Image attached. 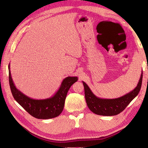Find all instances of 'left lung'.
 <instances>
[{"instance_id":"left-lung-1","label":"left lung","mask_w":148,"mask_h":148,"mask_svg":"<svg viewBox=\"0 0 148 148\" xmlns=\"http://www.w3.org/2000/svg\"><path fill=\"white\" fill-rule=\"evenodd\" d=\"M143 79V71L136 87L133 91L115 99H102L94 95L88 85L83 82L84 96L88 108L97 115L112 116L120 114L126 108L140 92Z\"/></svg>"}]
</instances>
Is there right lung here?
<instances>
[{
	"mask_svg": "<svg viewBox=\"0 0 148 148\" xmlns=\"http://www.w3.org/2000/svg\"><path fill=\"white\" fill-rule=\"evenodd\" d=\"M9 84L15 101L33 117L39 119H50L59 116L64 109L65 98L71 85L78 81L77 77H68L62 81L60 88L53 96L45 99H34L21 92L13 83L10 64Z\"/></svg>",
	"mask_w": 148,
	"mask_h": 148,
	"instance_id": "obj_1",
	"label": "right lung"
}]
</instances>
